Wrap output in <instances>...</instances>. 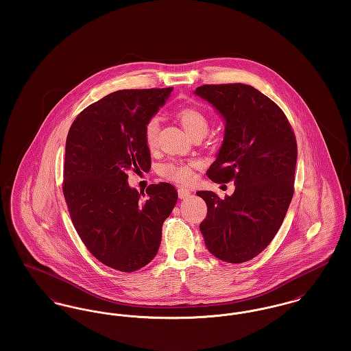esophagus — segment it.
Segmentation results:
<instances>
[{
    "mask_svg": "<svg viewBox=\"0 0 351 351\" xmlns=\"http://www.w3.org/2000/svg\"><path fill=\"white\" fill-rule=\"evenodd\" d=\"M178 193H179V199H186V197H189L191 196V189L189 188H184V186H180L179 189H178Z\"/></svg>",
    "mask_w": 351,
    "mask_h": 351,
    "instance_id": "1",
    "label": "esophagus"
}]
</instances>
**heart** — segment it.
<instances>
[{
	"label": "heart",
	"mask_w": 351,
	"mask_h": 351,
	"mask_svg": "<svg viewBox=\"0 0 351 351\" xmlns=\"http://www.w3.org/2000/svg\"><path fill=\"white\" fill-rule=\"evenodd\" d=\"M176 114L179 121L182 122L184 129L191 136L197 133L206 134L209 129V119L206 117V114L195 106H184L178 110ZM158 132H159V119L156 117L149 118L143 128L145 142L149 149H154L156 146ZM196 167H197V163L195 162L172 160L160 167V175L173 183H191L195 178Z\"/></svg>",
	"instance_id": "1"
}]
</instances>
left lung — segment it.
<instances>
[{
    "mask_svg": "<svg viewBox=\"0 0 351 351\" xmlns=\"http://www.w3.org/2000/svg\"><path fill=\"white\" fill-rule=\"evenodd\" d=\"M195 95L225 119L217 159L206 171L215 183L233 180L232 196L212 191L200 223L206 249L228 263H243L267 247L280 229L293 196L298 143L283 110L246 84H206Z\"/></svg>",
    "mask_w": 351,
    "mask_h": 351,
    "instance_id": "1",
    "label": "left lung"
}]
</instances>
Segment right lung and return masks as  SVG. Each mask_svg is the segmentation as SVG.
I'll use <instances>...</instances> for the list:
<instances>
[{
    "instance_id": "obj_1",
    "label": "right lung",
    "mask_w": 351,
    "mask_h": 351,
    "mask_svg": "<svg viewBox=\"0 0 351 351\" xmlns=\"http://www.w3.org/2000/svg\"><path fill=\"white\" fill-rule=\"evenodd\" d=\"M172 89L113 92L85 108L68 132L63 193L72 223L96 259L122 272L154 259L178 201L172 184H151L145 195L128 183L130 171H150L143 128Z\"/></svg>"
}]
</instances>
